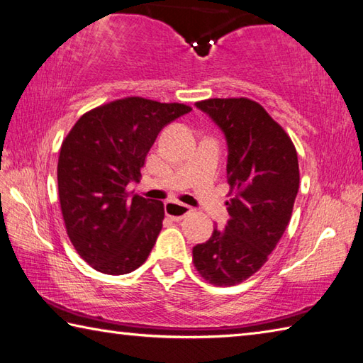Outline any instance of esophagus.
<instances>
[{
  "label": "esophagus",
  "instance_id": "obj_1",
  "mask_svg": "<svg viewBox=\"0 0 363 363\" xmlns=\"http://www.w3.org/2000/svg\"><path fill=\"white\" fill-rule=\"evenodd\" d=\"M164 211H166V216L169 219H172V220H175V223H179V220H182L192 210H191V206L184 205V203L169 201V202L164 203Z\"/></svg>",
  "mask_w": 363,
  "mask_h": 363
}]
</instances>
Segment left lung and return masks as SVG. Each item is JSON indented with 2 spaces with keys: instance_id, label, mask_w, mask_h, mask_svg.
Wrapping results in <instances>:
<instances>
[{
  "instance_id": "left-lung-1",
  "label": "left lung",
  "mask_w": 363,
  "mask_h": 363,
  "mask_svg": "<svg viewBox=\"0 0 363 363\" xmlns=\"http://www.w3.org/2000/svg\"><path fill=\"white\" fill-rule=\"evenodd\" d=\"M196 106L225 136L232 199L225 228L192 247V262L210 284L230 286L255 274L282 238L299 189L298 153L257 101L210 99Z\"/></svg>"
}]
</instances>
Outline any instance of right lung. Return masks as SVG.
Listing matches in <instances>:
<instances>
[{
	"label": "right lung",
	"mask_w": 363,
	"mask_h": 363,
	"mask_svg": "<svg viewBox=\"0 0 363 363\" xmlns=\"http://www.w3.org/2000/svg\"><path fill=\"white\" fill-rule=\"evenodd\" d=\"M189 111L182 103L116 100L81 116L64 139L57 161L62 218L73 247L94 269L122 276L147 260L164 205L127 188L139 182L158 133Z\"/></svg>",
	"instance_id": "1"
}]
</instances>
